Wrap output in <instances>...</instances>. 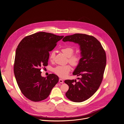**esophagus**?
<instances>
[{
  "label": "esophagus",
  "mask_w": 124,
  "mask_h": 124,
  "mask_svg": "<svg viewBox=\"0 0 124 124\" xmlns=\"http://www.w3.org/2000/svg\"><path fill=\"white\" fill-rule=\"evenodd\" d=\"M59 82L61 83H63V80L62 79H59Z\"/></svg>",
  "instance_id": "1"
}]
</instances>
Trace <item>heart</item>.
<instances>
[{
  "instance_id": "obj_1",
  "label": "heart",
  "mask_w": 124,
  "mask_h": 124,
  "mask_svg": "<svg viewBox=\"0 0 124 124\" xmlns=\"http://www.w3.org/2000/svg\"><path fill=\"white\" fill-rule=\"evenodd\" d=\"M61 51L68 57L69 62L73 66L78 65L81 59V55L79 54H73L74 49L71 46H66L62 48ZM55 52L53 51L50 54V60L52 61L55 57ZM71 70V67L69 65L65 66H58L54 70L55 73L61 78L66 77Z\"/></svg>"
}]
</instances>
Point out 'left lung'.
<instances>
[{
	"mask_svg": "<svg viewBox=\"0 0 124 124\" xmlns=\"http://www.w3.org/2000/svg\"><path fill=\"white\" fill-rule=\"evenodd\" d=\"M63 42H73L80 45L81 59L73 74L80 76L76 80L64 81L69 87L66 96L75 102L84 101L90 98L99 88L106 65V54L101 44L95 37L86 34L68 35Z\"/></svg>",
	"mask_w": 124,
	"mask_h": 124,
	"instance_id": "obj_1",
	"label": "left lung"
}]
</instances>
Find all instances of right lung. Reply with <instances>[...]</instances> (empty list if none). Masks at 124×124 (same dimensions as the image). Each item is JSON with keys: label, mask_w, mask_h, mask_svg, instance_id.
<instances>
[{"label": "right lung", "mask_w": 124, "mask_h": 124, "mask_svg": "<svg viewBox=\"0 0 124 124\" xmlns=\"http://www.w3.org/2000/svg\"><path fill=\"white\" fill-rule=\"evenodd\" d=\"M64 36L41 32L24 37L17 46L14 72L23 94L29 100L38 102L46 99L59 81L54 74L41 76V69L48 65L49 52Z\"/></svg>", "instance_id": "obj_1"}]
</instances>
